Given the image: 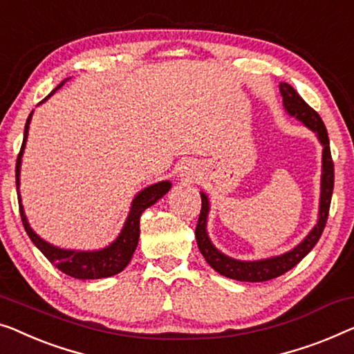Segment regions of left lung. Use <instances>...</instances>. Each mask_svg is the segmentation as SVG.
<instances>
[{
    "mask_svg": "<svg viewBox=\"0 0 354 354\" xmlns=\"http://www.w3.org/2000/svg\"><path fill=\"white\" fill-rule=\"evenodd\" d=\"M281 95H283V102L288 113L295 116L297 120L308 126L311 131L316 132L317 139L321 140L322 147V177H321V203H319V218L311 233L306 236L301 243L294 248L289 252L278 257L266 259V260H257V262H239V260L230 259L222 252H218L214 248L211 239L207 236L206 232V220L209 212V201L207 196L201 193V212H199L198 225L194 230L196 234L198 248L201 250L203 257L206 262L212 266V268L222 276H227L230 279L236 281H245V283H262V281H270L278 278V276L284 274L286 271L294 268V266L315 248L317 241H319L322 232H324L327 217H329L330 209V199L332 192H334V161H332L330 155V145H329V136H327V129L322 122L321 116L301 99L290 84L283 83L281 84Z\"/></svg>",
    "mask_w": 354,
    "mask_h": 354,
    "instance_id": "obj_1",
    "label": "left lung"
}]
</instances>
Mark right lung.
Here are the masks:
<instances>
[{
	"instance_id": "add662e5",
	"label": "right lung",
	"mask_w": 354,
	"mask_h": 354,
	"mask_svg": "<svg viewBox=\"0 0 354 354\" xmlns=\"http://www.w3.org/2000/svg\"><path fill=\"white\" fill-rule=\"evenodd\" d=\"M62 84H59L55 89H59ZM55 89L50 92L48 97L53 95ZM48 97H46V99H48ZM32 113H30L27 122H25L24 142H22V147H20L17 162H15V185H17V188H19V174H20V158H22L25 142H27L28 124H30V120H32ZM169 188H171V183L160 182L145 189H142V192L136 196L134 201H132L131 212L127 215V220L124 227L121 230L120 236H118L115 243L109 245V248L95 250V252L59 249V248H54L53 244L46 243L44 239H41L38 234L30 228L27 217H25L24 214V207L22 204H20V194L17 192L19 211H20V218H22L24 228L25 232H27L28 238L33 241V244L44 254V257L48 259L55 268H59L62 273L76 279H100V278H109V276L118 274L120 271L126 268L127 263L131 262L132 254L136 252L137 243H139L142 212L150 206H153L158 199L165 196V194L169 192Z\"/></svg>"
}]
</instances>
